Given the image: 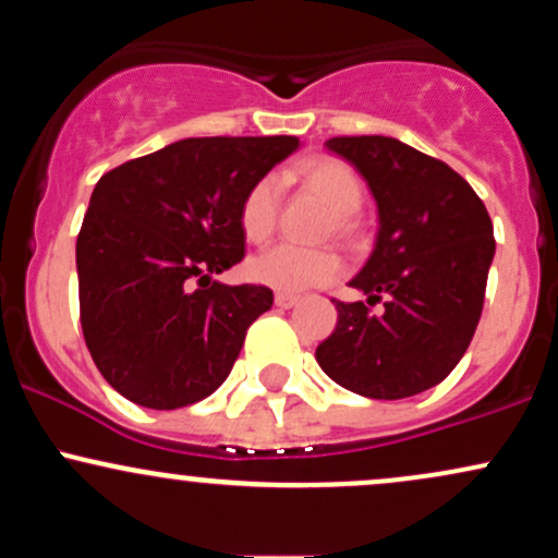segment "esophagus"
<instances>
[{"label": "esophagus", "mask_w": 558, "mask_h": 558, "mask_svg": "<svg viewBox=\"0 0 558 558\" xmlns=\"http://www.w3.org/2000/svg\"><path fill=\"white\" fill-rule=\"evenodd\" d=\"M296 296H291V293H278V296H275V306H280V310H291L293 304H296Z\"/></svg>", "instance_id": "esophagus-1"}]
</instances>
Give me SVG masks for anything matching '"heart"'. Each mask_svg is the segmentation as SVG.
Wrapping results in <instances>:
<instances>
[{"mask_svg":"<svg viewBox=\"0 0 558 558\" xmlns=\"http://www.w3.org/2000/svg\"><path fill=\"white\" fill-rule=\"evenodd\" d=\"M296 175L317 191L332 207V228L338 233L354 230V215L364 198L360 172L338 157L306 159ZM280 183L275 175H262L248 185L239 207V228L248 243H267L278 226ZM343 272V259L330 248H301L280 243L270 252L248 262V278L280 293H301L310 288L328 286Z\"/></svg>","mask_w":558,"mask_h":558,"instance_id":"1","label":"heart"}]
</instances>
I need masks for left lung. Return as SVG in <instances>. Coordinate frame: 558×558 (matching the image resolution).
<instances>
[{
    "label": "left lung",
    "instance_id": "1",
    "mask_svg": "<svg viewBox=\"0 0 558 558\" xmlns=\"http://www.w3.org/2000/svg\"><path fill=\"white\" fill-rule=\"evenodd\" d=\"M377 202L375 252L351 280L364 301H336L317 345L330 380L367 399H407L457 367L483 315L496 252L485 204L459 172L388 136L330 138ZM384 301L373 316L368 306Z\"/></svg>",
    "mask_w": 558,
    "mask_h": 558
}]
</instances>
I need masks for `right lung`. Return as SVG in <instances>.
<instances>
[{
  "instance_id": "add662e5",
  "label": "right lung",
  "mask_w": 558,
  "mask_h": 558,
  "mask_svg": "<svg viewBox=\"0 0 558 558\" xmlns=\"http://www.w3.org/2000/svg\"><path fill=\"white\" fill-rule=\"evenodd\" d=\"M296 146V136L183 138L99 178L75 243L81 328L128 401L181 409L226 383L272 291L213 275L246 254L248 185Z\"/></svg>"
}]
</instances>
